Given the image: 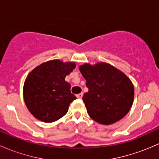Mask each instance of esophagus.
I'll use <instances>...</instances> for the list:
<instances>
[{
	"instance_id": "34e87169",
	"label": "esophagus",
	"mask_w": 159,
	"mask_h": 159,
	"mask_svg": "<svg viewBox=\"0 0 159 159\" xmlns=\"http://www.w3.org/2000/svg\"><path fill=\"white\" fill-rule=\"evenodd\" d=\"M76 97L78 98H79V99H81V98H82V97H83V93H80V94H77V95H76Z\"/></svg>"
}]
</instances>
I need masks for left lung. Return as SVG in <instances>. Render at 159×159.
<instances>
[{"label":"left lung","mask_w":159,"mask_h":159,"mask_svg":"<svg viewBox=\"0 0 159 159\" xmlns=\"http://www.w3.org/2000/svg\"><path fill=\"white\" fill-rule=\"evenodd\" d=\"M89 91L83 101L89 116L102 125L124 118L134 102V85L127 75L105 62L85 63L79 67Z\"/></svg>","instance_id":"left-lung-1"}]
</instances>
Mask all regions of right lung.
<instances>
[{"label":"right lung","instance_id":"obj_1","mask_svg":"<svg viewBox=\"0 0 159 159\" xmlns=\"http://www.w3.org/2000/svg\"><path fill=\"white\" fill-rule=\"evenodd\" d=\"M76 67L75 62L51 60L34 68L25 81L23 96L25 105L34 118L54 122L66 115L70 102L76 97L65 81Z\"/></svg>","mask_w":159,"mask_h":159}]
</instances>
